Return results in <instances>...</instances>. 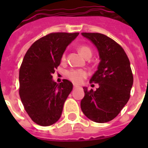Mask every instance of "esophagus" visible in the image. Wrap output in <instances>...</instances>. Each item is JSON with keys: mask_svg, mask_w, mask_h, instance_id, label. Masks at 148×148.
I'll return each instance as SVG.
<instances>
[{"mask_svg": "<svg viewBox=\"0 0 148 148\" xmlns=\"http://www.w3.org/2000/svg\"><path fill=\"white\" fill-rule=\"evenodd\" d=\"M78 88V87H77V85H74V87H73V88H74V89H76V88Z\"/></svg>", "mask_w": 148, "mask_h": 148, "instance_id": "1", "label": "esophagus"}]
</instances>
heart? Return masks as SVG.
I'll return each instance as SVG.
<instances>
[{
  "mask_svg": "<svg viewBox=\"0 0 148 148\" xmlns=\"http://www.w3.org/2000/svg\"><path fill=\"white\" fill-rule=\"evenodd\" d=\"M79 51L85 58H90L92 55V51L90 47L86 45H81L79 47ZM65 53L62 56V60H65ZM66 75L68 78L75 84H81L84 79L88 77V73L86 71L82 69H71L67 71Z\"/></svg>",
  "mask_w": 148,
  "mask_h": 148,
  "instance_id": "heart-1",
  "label": "heart"
}]
</instances>
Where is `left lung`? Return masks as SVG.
<instances>
[{
  "label": "left lung",
  "mask_w": 148,
  "mask_h": 148,
  "mask_svg": "<svg viewBox=\"0 0 148 148\" xmlns=\"http://www.w3.org/2000/svg\"><path fill=\"white\" fill-rule=\"evenodd\" d=\"M81 34L95 44L101 59L90 80L99 88H84L81 110L93 121L105 123L117 117L130 98L134 81L131 64L121 46L109 37L99 33Z\"/></svg>",
  "instance_id": "1"
}]
</instances>
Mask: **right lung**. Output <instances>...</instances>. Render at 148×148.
Here are the masks:
<instances>
[{
  "instance_id": "right-lung-1",
  "label": "right lung",
  "mask_w": 148,
  "mask_h": 148,
  "mask_svg": "<svg viewBox=\"0 0 148 148\" xmlns=\"http://www.w3.org/2000/svg\"><path fill=\"white\" fill-rule=\"evenodd\" d=\"M78 34L51 33L36 40L24 55L19 71V95L26 112L38 125L50 126L61 116L73 84L66 79L57 84L52 74L67 45Z\"/></svg>"
}]
</instances>
